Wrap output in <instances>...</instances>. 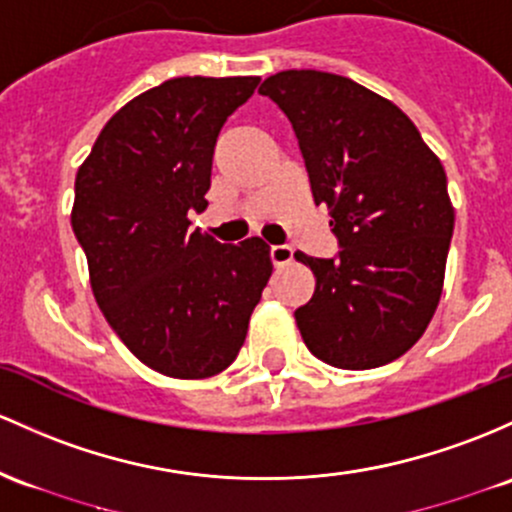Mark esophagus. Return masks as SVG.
Returning <instances> with one entry per match:
<instances>
[{"label": "esophagus", "instance_id": "obj_1", "mask_svg": "<svg viewBox=\"0 0 512 512\" xmlns=\"http://www.w3.org/2000/svg\"><path fill=\"white\" fill-rule=\"evenodd\" d=\"M269 257H272L274 267H284L289 265L291 257H294V250L289 245H272L269 247Z\"/></svg>", "mask_w": 512, "mask_h": 512}]
</instances>
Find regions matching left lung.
<instances>
[{
    "mask_svg": "<svg viewBox=\"0 0 512 512\" xmlns=\"http://www.w3.org/2000/svg\"><path fill=\"white\" fill-rule=\"evenodd\" d=\"M294 126L313 201L330 211L338 257L296 252L316 291L296 308L308 350L338 369H374L420 340L445 284L454 209L440 157L389 99L320 70L262 82Z\"/></svg>",
    "mask_w": 512,
    "mask_h": 512,
    "instance_id": "8db88e82",
    "label": "left lung"
}]
</instances>
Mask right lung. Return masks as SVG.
I'll use <instances>...</instances> for the list:
<instances>
[{
	"label": "right lung",
	"mask_w": 512,
	"mask_h": 512,
	"mask_svg": "<svg viewBox=\"0 0 512 512\" xmlns=\"http://www.w3.org/2000/svg\"><path fill=\"white\" fill-rule=\"evenodd\" d=\"M260 77H174L101 128L75 179L72 230L94 299L155 372L206 379L230 367L272 277L269 245L189 230L204 211L223 123Z\"/></svg>",
	"instance_id": "1"
}]
</instances>
